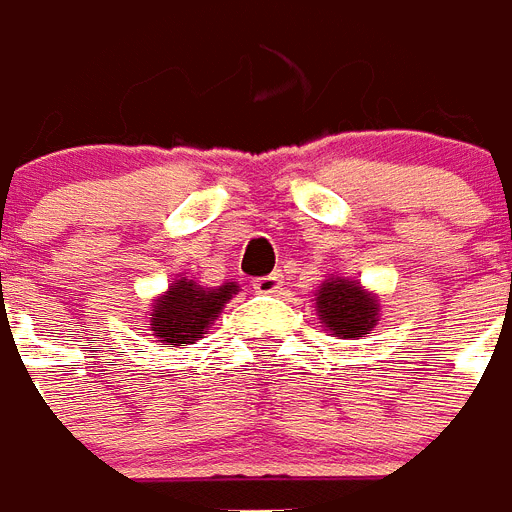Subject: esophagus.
Returning <instances> with one entry per match:
<instances>
[{
    "mask_svg": "<svg viewBox=\"0 0 512 512\" xmlns=\"http://www.w3.org/2000/svg\"><path fill=\"white\" fill-rule=\"evenodd\" d=\"M253 288H256V293H264V296L277 293V290L282 288V275L280 272H272V275L267 277H256V280H253Z\"/></svg>",
    "mask_w": 512,
    "mask_h": 512,
    "instance_id": "1",
    "label": "esophagus"
}]
</instances>
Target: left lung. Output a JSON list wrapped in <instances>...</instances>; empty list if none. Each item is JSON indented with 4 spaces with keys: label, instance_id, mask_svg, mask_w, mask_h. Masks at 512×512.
<instances>
[{
    "label": "left lung",
    "instance_id": "obj_1",
    "mask_svg": "<svg viewBox=\"0 0 512 512\" xmlns=\"http://www.w3.org/2000/svg\"><path fill=\"white\" fill-rule=\"evenodd\" d=\"M314 296L317 317L333 338L357 341L378 325V296L362 288L357 280L338 275L327 277Z\"/></svg>",
    "mask_w": 512,
    "mask_h": 512
}]
</instances>
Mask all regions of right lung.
I'll return each mask as SVG.
<instances>
[{"instance_id":"right-lung-1","label":"right lung","mask_w":512,"mask_h":512,"mask_svg":"<svg viewBox=\"0 0 512 512\" xmlns=\"http://www.w3.org/2000/svg\"><path fill=\"white\" fill-rule=\"evenodd\" d=\"M237 293V282H224L219 288H200L195 280L179 277L163 296L155 298L150 309V330L163 346H190L208 333L224 304Z\"/></svg>"}]
</instances>
